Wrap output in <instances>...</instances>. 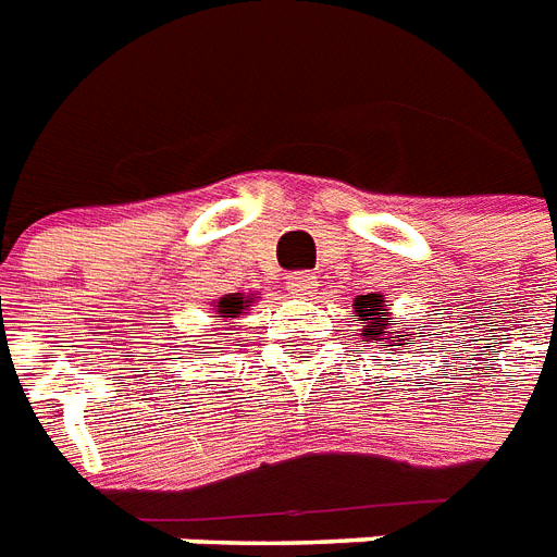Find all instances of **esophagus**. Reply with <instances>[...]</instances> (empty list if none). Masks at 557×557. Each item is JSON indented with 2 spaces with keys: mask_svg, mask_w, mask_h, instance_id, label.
<instances>
[{
  "mask_svg": "<svg viewBox=\"0 0 557 557\" xmlns=\"http://www.w3.org/2000/svg\"><path fill=\"white\" fill-rule=\"evenodd\" d=\"M315 275L313 273H290L287 275V290L293 296H310L315 290Z\"/></svg>",
  "mask_w": 557,
  "mask_h": 557,
  "instance_id": "34e87169",
  "label": "esophagus"
}]
</instances>
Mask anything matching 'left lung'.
<instances>
[{
    "label": "left lung",
    "mask_w": 557,
    "mask_h": 557,
    "mask_svg": "<svg viewBox=\"0 0 557 557\" xmlns=\"http://www.w3.org/2000/svg\"><path fill=\"white\" fill-rule=\"evenodd\" d=\"M356 322L362 327V342H376L391 350H408L413 345V327H394L391 324V307L380 293L356 296L354 299Z\"/></svg>",
    "instance_id": "8db88e82"
}]
</instances>
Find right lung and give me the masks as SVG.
<instances>
[{
  "label": "right lung",
  "instance_id": "add662e5",
  "mask_svg": "<svg viewBox=\"0 0 557 557\" xmlns=\"http://www.w3.org/2000/svg\"><path fill=\"white\" fill-rule=\"evenodd\" d=\"M258 299H261V293H250V296H244V293H226V296L212 301V313H215V319H221V322H226L230 327H235V324H238L235 319H242Z\"/></svg>",
  "mask_w": 557,
  "mask_h": 557
}]
</instances>
